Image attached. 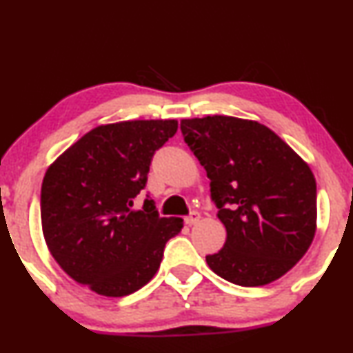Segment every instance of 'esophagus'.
Instances as JSON below:
<instances>
[{
	"mask_svg": "<svg viewBox=\"0 0 353 353\" xmlns=\"http://www.w3.org/2000/svg\"><path fill=\"white\" fill-rule=\"evenodd\" d=\"M199 220H201V214H199L197 210H194V212H190L188 217H185V223H188V225H195V223L199 222Z\"/></svg>",
	"mask_w": 353,
	"mask_h": 353,
	"instance_id": "obj_1",
	"label": "esophagus"
}]
</instances>
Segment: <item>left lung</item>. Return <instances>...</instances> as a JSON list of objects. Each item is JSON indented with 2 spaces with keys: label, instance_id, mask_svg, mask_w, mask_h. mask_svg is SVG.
Instances as JSON below:
<instances>
[{
  "label": "left lung",
  "instance_id": "left-lung-1",
  "mask_svg": "<svg viewBox=\"0 0 353 353\" xmlns=\"http://www.w3.org/2000/svg\"><path fill=\"white\" fill-rule=\"evenodd\" d=\"M184 141L210 179L227 240L205 261L239 286L286 274L316 235L317 190L307 163L268 126L225 114L182 120Z\"/></svg>",
  "mask_w": 353,
  "mask_h": 353
}]
</instances>
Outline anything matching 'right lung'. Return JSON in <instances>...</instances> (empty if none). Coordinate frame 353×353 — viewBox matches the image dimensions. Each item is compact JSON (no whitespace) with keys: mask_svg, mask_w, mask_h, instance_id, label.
<instances>
[{"mask_svg":"<svg viewBox=\"0 0 353 353\" xmlns=\"http://www.w3.org/2000/svg\"><path fill=\"white\" fill-rule=\"evenodd\" d=\"M176 131V120L97 126L46 172L41 222L49 252L97 294L121 298L150 283L168 240L181 232L182 219L159 217L151 199L133 210L152 156Z\"/></svg>","mask_w":353,"mask_h":353,"instance_id":"right-lung-1","label":"right lung"}]
</instances>
